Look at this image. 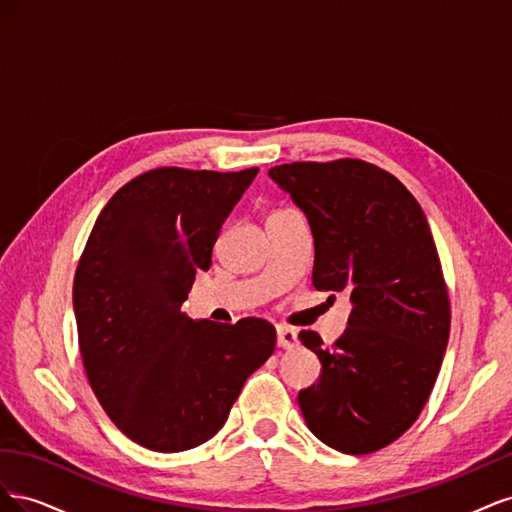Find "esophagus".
I'll list each match as a JSON object with an SVG mask.
<instances>
[{
  "mask_svg": "<svg viewBox=\"0 0 512 512\" xmlns=\"http://www.w3.org/2000/svg\"><path fill=\"white\" fill-rule=\"evenodd\" d=\"M277 346L284 350L297 346V331L292 327H286V324H280V327H277Z\"/></svg>",
  "mask_w": 512,
  "mask_h": 512,
  "instance_id": "34e87169",
  "label": "esophagus"
}]
</instances>
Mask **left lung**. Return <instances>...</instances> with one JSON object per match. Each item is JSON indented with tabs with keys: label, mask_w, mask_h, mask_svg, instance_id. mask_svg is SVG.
Segmentation results:
<instances>
[{
	"label": "left lung",
	"mask_w": 512,
	"mask_h": 512,
	"mask_svg": "<svg viewBox=\"0 0 512 512\" xmlns=\"http://www.w3.org/2000/svg\"><path fill=\"white\" fill-rule=\"evenodd\" d=\"M269 177L307 215L316 290H346L352 303L333 348L299 333L322 363L318 382L299 393L305 423L339 453L380 451L427 404L451 331L425 213L397 177L363 160L292 162Z\"/></svg>",
	"instance_id": "obj_1"
}]
</instances>
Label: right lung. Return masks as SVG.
I'll list each match as a JSON object with an SVG mask.
<instances>
[{"instance_id":"obj_1","label":"right lung","mask_w":512,"mask_h":512,"mask_svg":"<svg viewBox=\"0 0 512 512\" xmlns=\"http://www.w3.org/2000/svg\"><path fill=\"white\" fill-rule=\"evenodd\" d=\"M258 168H153L108 200L74 275L87 380L130 440L188 451L226 423L245 380L275 350L273 324L192 320L181 312L196 273Z\"/></svg>"}]
</instances>
